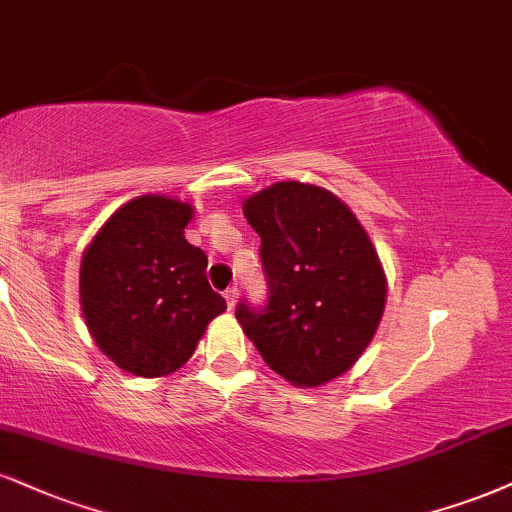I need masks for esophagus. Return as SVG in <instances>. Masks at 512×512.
Segmentation results:
<instances>
[{"instance_id":"34e87169","label":"esophagus","mask_w":512,"mask_h":512,"mask_svg":"<svg viewBox=\"0 0 512 512\" xmlns=\"http://www.w3.org/2000/svg\"><path fill=\"white\" fill-rule=\"evenodd\" d=\"M224 298H226V303H229V310H233V307H236V298H238V291L236 288H229V291L224 293Z\"/></svg>"}]
</instances>
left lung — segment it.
<instances>
[{
  "label": "left lung",
  "instance_id": "1",
  "mask_svg": "<svg viewBox=\"0 0 512 512\" xmlns=\"http://www.w3.org/2000/svg\"><path fill=\"white\" fill-rule=\"evenodd\" d=\"M262 238L269 298L236 319L269 367L293 386H322L365 353L386 305V274L367 231L343 200L281 181L243 202Z\"/></svg>",
  "mask_w": 512,
  "mask_h": 512
}]
</instances>
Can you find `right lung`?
<instances>
[{"label":"right lung","instance_id":"add662e5","mask_svg":"<svg viewBox=\"0 0 512 512\" xmlns=\"http://www.w3.org/2000/svg\"><path fill=\"white\" fill-rule=\"evenodd\" d=\"M188 202L140 195L116 209L80 260V310L116 367L164 377L195 353L226 300L207 283V255L186 240Z\"/></svg>","mask_w":512,"mask_h":512}]
</instances>
